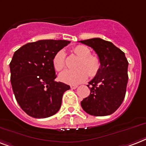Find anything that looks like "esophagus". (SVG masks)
<instances>
[{"label":"esophagus","mask_w":146,"mask_h":146,"mask_svg":"<svg viewBox=\"0 0 146 146\" xmlns=\"http://www.w3.org/2000/svg\"><path fill=\"white\" fill-rule=\"evenodd\" d=\"M77 87H78V85H71L70 86V88H72V89H76Z\"/></svg>","instance_id":"obj_1"}]
</instances>
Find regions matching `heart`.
Returning a JSON list of instances; mask_svg holds the SVG:
<instances>
[{
	"mask_svg": "<svg viewBox=\"0 0 146 146\" xmlns=\"http://www.w3.org/2000/svg\"><path fill=\"white\" fill-rule=\"evenodd\" d=\"M73 53L79 58L76 64L77 69L75 70L63 71L59 75V79L63 82L70 85H75L85 82L88 76H95L100 69L101 63L100 58L96 55H92L91 51L88 47L79 45L74 47ZM54 70L61 71L65 68V53L63 50L58 51L52 59Z\"/></svg>",
	"mask_w": 146,
	"mask_h": 146,
	"instance_id": "1",
	"label": "heart"
}]
</instances>
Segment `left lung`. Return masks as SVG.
I'll use <instances>...</instances> for the list:
<instances>
[{"mask_svg": "<svg viewBox=\"0 0 146 146\" xmlns=\"http://www.w3.org/2000/svg\"><path fill=\"white\" fill-rule=\"evenodd\" d=\"M93 48L100 58L98 73L88 82L89 96L81 102L88 114L106 116L112 114L122 104L128 81V61L113 43L100 38L79 41Z\"/></svg>", "mask_w": 146, "mask_h": 146, "instance_id": "left-lung-1", "label": "left lung"}]
</instances>
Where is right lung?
I'll use <instances>...</instances> for the list:
<instances>
[{
	"label": "right lung",
	"mask_w": 146,
	"mask_h": 146,
	"mask_svg": "<svg viewBox=\"0 0 146 146\" xmlns=\"http://www.w3.org/2000/svg\"><path fill=\"white\" fill-rule=\"evenodd\" d=\"M70 42L38 40L24 45L14 53L9 64L12 88L16 101L28 115L48 118L60 110L63 94L70 87L54 80L52 59Z\"/></svg>",
	"instance_id": "right-lung-1"
}]
</instances>
